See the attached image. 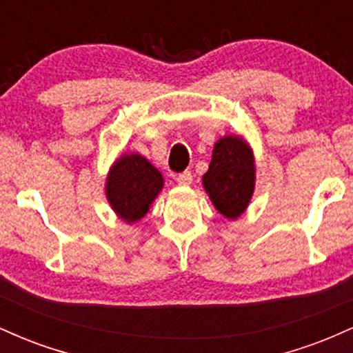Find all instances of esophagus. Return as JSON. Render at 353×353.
Here are the masks:
<instances>
[{"label": "esophagus", "instance_id": "esophagus-1", "mask_svg": "<svg viewBox=\"0 0 353 353\" xmlns=\"http://www.w3.org/2000/svg\"><path fill=\"white\" fill-rule=\"evenodd\" d=\"M192 179H194V176H192V172H190V171H184V172L177 174V176H176V181H177V184H179V185L192 184Z\"/></svg>", "mask_w": 353, "mask_h": 353}]
</instances>
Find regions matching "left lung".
<instances>
[{
	"label": "left lung",
	"mask_w": 353,
	"mask_h": 353,
	"mask_svg": "<svg viewBox=\"0 0 353 353\" xmlns=\"http://www.w3.org/2000/svg\"><path fill=\"white\" fill-rule=\"evenodd\" d=\"M202 185L221 216L237 221L245 212L255 189V157L244 137L228 134L217 139Z\"/></svg>",
	"instance_id": "obj_1"
}]
</instances>
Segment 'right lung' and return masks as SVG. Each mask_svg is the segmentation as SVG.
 Segmentation results:
<instances>
[{"instance_id": "1", "label": "right lung", "mask_w": 353, "mask_h": 353, "mask_svg": "<svg viewBox=\"0 0 353 353\" xmlns=\"http://www.w3.org/2000/svg\"><path fill=\"white\" fill-rule=\"evenodd\" d=\"M164 188L163 174L137 152H125L112 163L106 176V199L125 224H136Z\"/></svg>"}]
</instances>
